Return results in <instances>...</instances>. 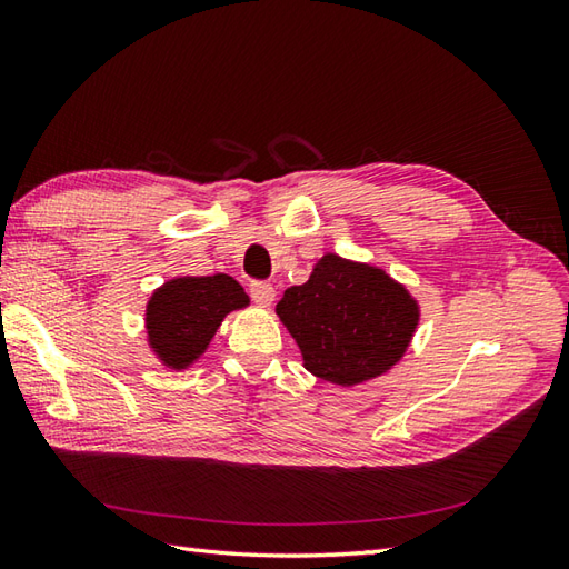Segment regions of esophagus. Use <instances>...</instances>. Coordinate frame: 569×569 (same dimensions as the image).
<instances>
[{"label":"esophagus","instance_id":"esophagus-1","mask_svg":"<svg viewBox=\"0 0 569 569\" xmlns=\"http://www.w3.org/2000/svg\"><path fill=\"white\" fill-rule=\"evenodd\" d=\"M249 293L253 298V303L261 306V308H269L273 303V298H276V291H273L271 283H251Z\"/></svg>","mask_w":569,"mask_h":569}]
</instances>
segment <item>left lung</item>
I'll return each instance as SVG.
<instances>
[{
	"label": "left lung",
	"mask_w": 569,
	"mask_h": 569,
	"mask_svg": "<svg viewBox=\"0 0 569 569\" xmlns=\"http://www.w3.org/2000/svg\"><path fill=\"white\" fill-rule=\"evenodd\" d=\"M276 316L312 377L352 389L383 377L406 357L420 303L381 266L328 251L303 286L286 288Z\"/></svg>",
	"instance_id": "obj_1"
}]
</instances>
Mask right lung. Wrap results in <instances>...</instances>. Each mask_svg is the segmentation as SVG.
Segmentation results:
<instances>
[{
  "label": "right lung",
  "instance_id": "right-lung-1",
  "mask_svg": "<svg viewBox=\"0 0 569 569\" xmlns=\"http://www.w3.org/2000/svg\"><path fill=\"white\" fill-rule=\"evenodd\" d=\"M232 276H176L153 288L143 310V332L156 361L168 371L196 367L229 312L249 308Z\"/></svg>",
  "mask_w": 569,
  "mask_h": 569
}]
</instances>
